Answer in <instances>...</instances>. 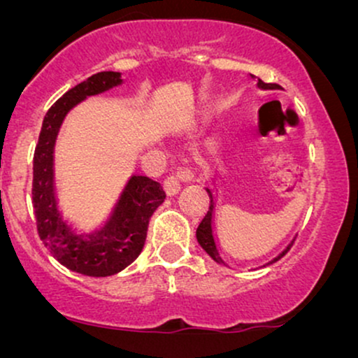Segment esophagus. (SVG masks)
<instances>
[{
  "mask_svg": "<svg viewBox=\"0 0 358 358\" xmlns=\"http://www.w3.org/2000/svg\"><path fill=\"white\" fill-rule=\"evenodd\" d=\"M192 180H193V171L190 168H185V170H180L173 175L166 176L165 182H163V188H165L166 195L173 196L180 192L183 182H192Z\"/></svg>",
  "mask_w": 358,
  "mask_h": 358,
  "instance_id": "obj_1",
  "label": "esophagus"
}]
</instances>
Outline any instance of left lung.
Returning <instances> with one entry per match:
<instances>
[{
    "label": "left lung",
    "instance_id": "obj_1",
    "mask_svg": "<svg viewBox=\"0 0 358 358\" xmlns=\"http://www.w3.org/2000/svg\"><path fill=\"white\" fill-rule=\"evenodd\" d=\"M257 85H259V87H261V89H276V87H278V84H268V82H264V80H261V79L257 80ZM207 193H208V196H210V207H208V212H207V215L203 217V220L200 222L199 229H196V241H199V244L202 245V248L205 249V252H207L208 256H210V257L213 259V261H217V262H222V264H224V261H222L220 256H219V250H217L215 241H213V234H212V212H213V196H212V193H210V190H208V188H207ZM291 248H293V242H291V244H289V248H287V249L285 250V252L281 254V256L274 259V261H278V259H281V257L285 256V254H286L287 250H289ZM274 261H273V262H274Z\"/></svg>",
    "mask_w": 358,
    "mask_h": 358
}]
</instances>
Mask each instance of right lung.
Returning a JSON list of instances; mask_svg holds the SVG:
<instances>
[{"label":"right lung","mask_w":358,"mask_h":358,"mask_svg":"<svg viewBox=\"0 0 358 358\" xmlns=\"http://www.w3.org/2000/svg\"><path fill=\"white\" fill-rule=\"evenodd\" d=\"M117 84H121L119 72H99L67 90L45 114L34 155L31 199L40 239L60 264L85 276H110L129 266L145 245L150 217L166 196L158 182L148 176H133L113 219L94 234L76 232L57 210L53 145L62 121L77 102Z\"/></svg>","instance_id":"add662e5"}]
</instances>
